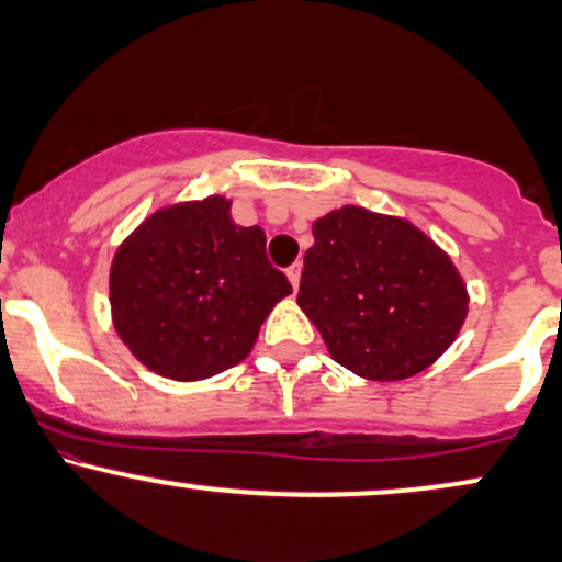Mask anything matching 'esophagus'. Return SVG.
<instances>
[{
  "label": "esophagus",
  "mask_w": 562,
  "mask_h": 562,
  "mask_svg": "<svg viewBox=\"0 0 562 562\" xmlns=\"http://www.w3.org/2000/svg\"><path fill=\"white\" fill-rule=\"evenodd\" d=\"M288 280L290 285H293V290H299V282H301V263L295 261L293 267H288Z\"/></svg>",
  "instance_id": "obj_1"
}]
</instances>
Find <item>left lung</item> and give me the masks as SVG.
Wrapping results in <instances>:
<instances>
[{"label":"left lung","instance_id":"8db88e82","mask_svg":"<svg viewBox=\"0 0 562 562\" xmlns=\"http://www.w3.org/2000/svg\"><path fill=\"white\" fill-rule=\"evenodd\" d=\"M312 232L299 306L335 362L367 380H404L454 344L465 282L415 224L344 205Z\"/></svg>","mask_w":562,"mask_h":562}]
</instances>
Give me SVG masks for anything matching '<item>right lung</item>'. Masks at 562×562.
I'll list each match as a JSON object with an SVG mask.
<instances>
[{
  "label": "right lung",
  "mask_w": 562,
  "mask_h": 562,
  "mask_svg": "<svg viewBox=\"0 0 562 562\" xmlns=\"http://www.w3.org/2000/svg\"><path fill=\"white\" fill-rule=\"evenodd\" d=\"M293 293L267 259L261 227H240L229 200L160 209L115 250L113 325L158 375L203 380L248 357L274 303Z\"/></svg>",
  "instance_id": "1"
}]
</instances>
